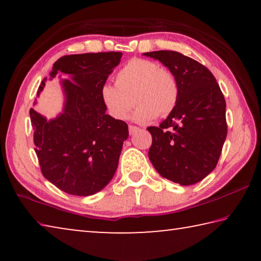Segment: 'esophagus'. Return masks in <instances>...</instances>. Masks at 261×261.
Returning <instances> with one entry per match:
<instances>
[{
    "label": "esophagus",
    "instance_id": "obj_1",
    "mask_svg": "<svg viewBox=\"0 0 261 261\" xmlns=\"http://www.w3.org/2000/svg\"><path fill=\"white\" fill-rule=\"evenodd\" d=\"M139 130V127H137V126H135V125H129V134L130 135H134L136 131H138Z\"/></svg>",
    "mask_w": 261,
    "mask_h": 261
}]
</instances>
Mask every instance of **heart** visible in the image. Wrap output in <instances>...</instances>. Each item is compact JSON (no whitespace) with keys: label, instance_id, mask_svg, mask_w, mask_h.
I'll use <instances>...</instances> for the list:
<instances>
[{"label":"heart","instance_id":"b5f03b06","mask_svg":"<svg viewBox=\"0 0 261 261\" xmlns=\"http://www.w3.org/2000/svg\"><path fill=\"white\" fill-rule=\"evenodd\" d=\"M100 96L115 120H124L136 103L134 120L146 123L173 112L178 100V84L170 70L154 61L135 57L115 74V86L105 84L101 87Z\"/></svg>","mask_w":261,"mask_h":261}]
</instances>
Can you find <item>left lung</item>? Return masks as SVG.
I'll list each match as a JSON object with an SVG mask.
<instances>
[{
  "instance_id": "obj_1",
  "label": "left lung",
  "mask_w": 261,
  "mask_h": 261,
  "mask_svg": "<svg viewBox=\"0 0 261 261\" xmlns=\"http://www.w3.org/2000/svg\"><path fill=\"white\" fill-rule=\"evenodd\" d=\"M144 55L170 70L178 84L175 108L159 126H148V158L162 177L180 185L200 182L218 165L227 137L226 100L208 69L174 50Z\"/></svg>"
}]
</instances>
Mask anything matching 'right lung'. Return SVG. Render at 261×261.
<instances>
[{
    "mask_svg": "<svg viewBox=\"0 0 261 261\" xmlns=\"http://www.w3.org/2000/svg\"><path fill=\"white\" fill-rule=\"evenodd\" d=\"M120 51L65 55L53 65L50 77L63 72L67 96L63 113L48 122L30 109L34 145L42 175L62 191L91 196L102 190L116 171L129 131L124 121L106 114L100 90L117 67ZM39 86L38 94L45 87Z\"/></svg>",
    "mask_w": 261,
    "mask_h": 261,
    "instance_id": "add662e5",
    "label": "right lung"
}]
</instances>
